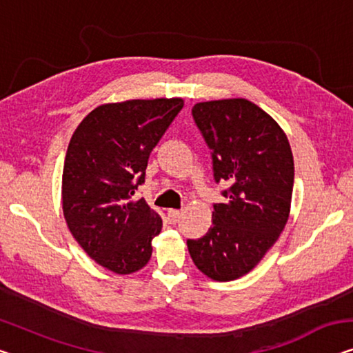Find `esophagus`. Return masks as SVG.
I'll return each instance as SVG.
<instances>
[{"instance_id":"obj_1","label":"esophagus","mask_w":353,"mask_h":353,"mask_svg":"<svg viewBox=\"0 0 353 353\" xmlns=\"http://www.w3.org/2000/svg\"><path fill=\"white\" fill-rule=\"evenodd\" d=\"M181 215H182V212H181V210H177V209L168 210V219H170L171 223H176L177 220L181 219Z\"/></svg>"}]
</instances>
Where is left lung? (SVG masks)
Returning <instances> with one entry per match:
<instances>
[{
	"label": "left lung",
	"mask_w": 353,
	"mask_h": 353,
	"mask_svg": "<svg viewBox=\"0 0 353 353\" xmlns=\"http://www.w3.org/2000/svg\"><path fill=\"white\" fill-rule=\"evenodd\" d=\"M193 119L212 150L215 181L230 183L214 204L206 236L188 239L203 274L234 281L259 265L290 217L294 165L288 138L270 114L249 99L194 104Z\"/></svg>",
	"instance_id": "left-lung-1"
}]
</instances>
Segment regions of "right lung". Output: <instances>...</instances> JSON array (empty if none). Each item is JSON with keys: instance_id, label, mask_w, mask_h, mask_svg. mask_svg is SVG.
Instances as JSON below:
<instances>
[{"instance_id": "obj_1", "label": "right lung", "mask_w": 353, "mask_h": 353, "mask_svg": "<svg viewBox=\"0 0 353 353\" xmlns=\"http://www.w3.org/2000/svg\"><path fill=\"white\" fill-rule=\"evenodd\" d=\"M182 108V98L101 104L68 145L61 177L66 225L85 254L115 274H131L150 260L163 222L133 194L152 149Z\"/></svg>"}]
</instances>
